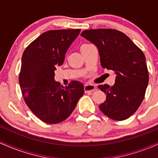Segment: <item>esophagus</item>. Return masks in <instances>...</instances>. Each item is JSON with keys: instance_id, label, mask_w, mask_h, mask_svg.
I'll list each match as a JSON object with an SVG mask.
<instances>
[{"instance_id": "esophagus-1", "label": "esophagus", "mask_w": 158, "mask_h": 158, "mask_svg": "<svg viewBox=\"0 0 158 158\" xmlns=\"http://www.w3.org/2000/svg\"><path fill=\"white\" fill-rule=\"evenodd\" d=\"M84 90L85 93H88V92H92L96 90V86L94 85H85L84 87Z\"/></svg>"}]
</instances>
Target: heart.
Here are the masks:
<instances>
[{"instance_id":"heart-1","label":"heart","mask_w":158,"mask_h":158,"mask_svg":"<svg viewBox=\"0 0 158 158\" xmlns=\"http://www.w3.org/2000/svg\"><path fill=\"white\" fill-rule=\"evenodd\" d=\"M86 45H88V44H82V45H81V47H84V46H86Z\"/></svg>"}]
</instances>
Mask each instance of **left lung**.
Listing matches in <instances>:
<instances>
[{
	"mask_svg": "<svg viewBox=\"0 0 158 158\" xmlns=\"http://www.w3.org/2000/svg\"><path fill=\"white\" fill-rule=\"evenodd\" d=\"M81 35L97 46L103 68L115 72L113 86H98L106 94L99 108L114 120H124L142 103L148 83L146 57L123 32L113 29L84 30Z\"/></svg>",
	"mask_w": 158,
	"mask_h": 158,
	"instance_id": "1",
	"label": "left lung"
}]
</instances>
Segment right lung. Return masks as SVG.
<instances>
[{
	"mask_svg": "<svg viewBox=\"0 0 158 158\" xmlns=\"http://www.w3.org/2000/svg\"><path fill=\"white\" fill-rule=\"evenodd\" d=\"M80 29L45 32L29 44L21 59L19 84L27 106L48 124L66 119L84 94V85L71 81L64 88L55 81L56 66L64 60L67 50Z\"/></svg>",
	"mask_w": 158,
	"mask_h": 158,
	"instance_id": "1",
	"label": "right lung"
}]
</instances>
